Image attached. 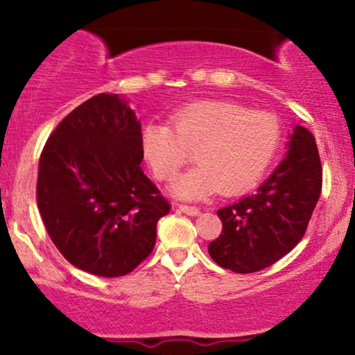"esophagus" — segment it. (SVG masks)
<instances>
[{
  "label": "esophagus",
  "mask_w": 355,
  "mask_h": 355,
  "mask_svg": "<svg viewBox=\"0 0 355 355\" xmlns=\"http://www.w3.org/2000/svg\"><path fill=\"white\" fill-rule=\"evenodd\" d=\"M178 209H180L182 211H185V214L190 215V217H197V215H200V209H197V207L178 205Z\"/></svg>",
  "instance_id": "34e87169"
}]
</instances>
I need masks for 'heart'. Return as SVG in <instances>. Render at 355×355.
Listing matches in <instances>:
<instances>
[{
    "label": "heart",
    "instance_id": "1",
    "mask_svg": "<svg viewBox=\"0 0 355 355\" xmlns=\"http://www.w3.org/2000/svg\"><path fill=\"white\" fill-rule=\"evenodd\" d=\"M170 124L146 125L141 152L160 182L173 180L195 152L198 165L173 185V193L183 198H203L220 190L237 195L252 189L282 141L279 118L234 101L187 105L170 116Z\"/></svg>",
    "mask_w": 355,
    "mask_h": 355
}]
</instances>
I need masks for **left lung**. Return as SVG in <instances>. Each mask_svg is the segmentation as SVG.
Listing matches in <instances>:
<instances>
[{
    "mask_svg": "<svg viewBox=\"0 0 355 355\" xmlns=\"http://www.w3.org/2000/svg\"><path fill=\"white\" fill-rule=\"evenodd\" d=\"M322 191L315 138L297 125L288 155L250 197L220 209L222 234L209 254L220 267L252 274L270 267L302 240Z\"/></svg>",
    "mask_w": 355,
    "mask_h": 355,
    "instance_id": "8db88e82",
    "label": "left lung"
}]
</instances>
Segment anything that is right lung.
<instances>
[{
    "mask_svg": "<svg viewBox=\"0 0 355 355\" xmlns=\"http://www.w3.org/2000/svg\"><path fill=\"white\" fill-rule=\"evenodd\" d=\"M141 125L100 93L60 121L40 155L36 202L61 255L100 277L130 274L152 254L170 203L140 168Z\"/></svg>",
    "mask_w": 355,
    "mask_h": 355,
    "instance_id": "add662e5",
    "label": "right lung"
}]
</instances>
